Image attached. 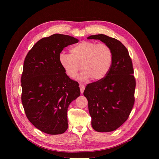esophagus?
I'll return each mask as SVG.
<instances>
[{
    "instance_id": "1",
    "label": "esophagus",
    "mask_w": 159,
    "mask_h": 159,
    "mask_svg": "<svg viewBox=\"0 0 159 159\" xmlns=\"http://www.w3.org/2000/svg\"><path fill=\"white\" fill-rule=\"evenodd\" d=\"M79 87H80V93L82 94H83L84 90H85V85L83 84H80L79 85Z\"/></svg>"
}]
</instances>
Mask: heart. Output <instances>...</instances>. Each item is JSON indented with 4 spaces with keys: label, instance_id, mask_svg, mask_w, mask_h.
I'll use <instances>...</instances> for the list:
<instances>
[{
    "label": "heart",
    "instance_id": "b5f03b06",
    "mask_svg": "<svg viewBox=\"0 0 159 159\" xmlns=\"http://www.w3.org/2000/svg\"><path fill=\"white\" fill-rule=\"evenodd\" d=\"M70 54L61 52L59 62L69 77L74 79L82 68L83 72L79 79L85 81L90 79L101 80L109 72L112 64V52L106 43L84 41L72 47Z\"/></svg>",
    "mask_w": 159,
    "mask_h": 159
}]
</instances>
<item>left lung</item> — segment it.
<instances>
[{
    "instance_id": "1",
    "label": "left lung",
    "mask_w": 159,
    "mask_h": 159,
    "mask_svg": "<svg viewBox=\"0 0 159 159\" xmlns=\"http://www.w3.org/2000/svg\"><path fill=\"white\" fill-rule=\"evenodd\" d=\"M87 39L101 40L112 52V64L107 76L87 84L84 92L94 129L112 131L127 120L134 105L136 80L132 61L127 48L115 38L101 34Z\"/></svg>"
}]
</instances>
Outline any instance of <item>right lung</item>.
<instances>
[{
	"label": "right lung",
	"mask_w": 159,
	"mask_h": 159,
	"mask_svg": "<svg viewBox=\"0 0 159 159\" xmlns=\"http://www.w3.org/2000/svg\"><path fill=\"white\" fill-rule=\"evenodd\" d=\"M79 39L54 34L39 40L28 53L21 75V101L26 117L40 131L50 134L68 128L67 110L80 94L79 83L68 76L58 57L65 47Z\"/></svg>",
	"instance_id": "1"
}]
</instances>
